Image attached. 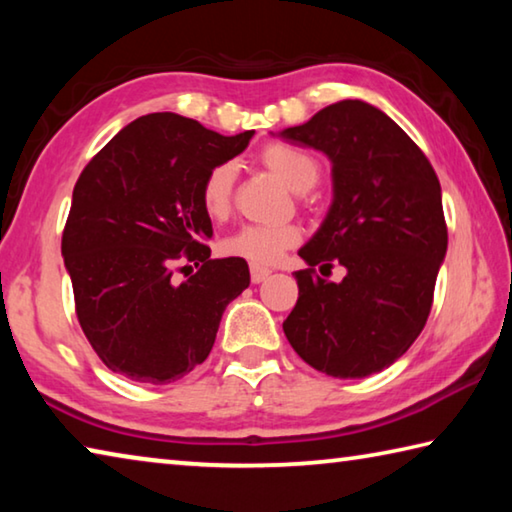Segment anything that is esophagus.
Instances as JSON below:
<instances>
[{"label": "esophagus", "mask_w": 512, "mask_h": 512, "mask_svg": "<svg viewBox=\"0 0 512 512\" xmlns=\"http://www.w3.org/2000/svg\"><path fill=\"white\" fill-rule=\"evenodd\" d=\"M268 275H271V268H266V266H257V264L250 266V280H253V284L264 282Z\"/></svg>", "instance_id": "esophagus-1"}]
</instances>
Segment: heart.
Here are the masks:
<instances>
[{
  "instance_id": "b5f03b06",
  "label": "heart",
  "mask_w": 512,
  "mask_h": 512,
  "mask_svg": "<svg viewBox=\"0 0 512 512\" xmlns=\"http://www.w3.org/2000/svg\"><path fill=\"white\" fill-rule=\"evenodd\" d=\"M264 167L280 176L293 192H307L320 178V164L314 155L287 142H271L259 151ZM237 169L232 162H219L205 173L201 183L203 210L212 219H223L232 207ZM302 230L296 223L284 225H244L223 239V253L241 257L250 264H273L284 250L298 246Z\"/></svg>"
}]
</instances>
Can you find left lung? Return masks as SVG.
<instances>
[{
    "instance_id": "8db88e82",
    "label": "left lung",
    "mask_w": 512,
    "mask_h": 512,
    "mask_svg": "<svg viewBox=\"0 0 512 512\" xmlns=\"http://www.w3.org/2000/svg\"><path fill=\"white\" fill-rule=\"evenodd\" d=\"M284 140L332 160L334 201L298 255V302L284 320L291 348L311 368L361 379L391 366L427 323L447 223L440 183L427 155L379 108L345 99L307 124L284 128ZM341 263V283L315 266Z\"/></svg>"
}]
</instances>
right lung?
<instances>
[{"label": "right lung", "mask_w": 512, "mask_h": 512, "mask_svg": "<svg viewBox=\"0 0 512 512\" xmlns=\"http://www.w3.org/2000/svg\"><path fill=\"white\" fill-rule=\"evenodd\" d=\"M253 133L223 137L153 112L81 171L60 250L83 334L117 375L155 386L189 375L210 354L225 307L248 289L246 259H210L201 183ZM187 263L197 273L176 283Z\"/></svg>", "instance_id": "add662e5"}]
</instances>
